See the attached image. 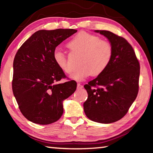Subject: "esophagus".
<instances>
[{"label": "esophagus", "mask_w": 153, "mask_h": 153, "mask_svg": "<svg viewBox=\"0 0 153 153\" xmlns=\"http://www.w3.org/2000/svg\"><path fill=\"white\" fill-rule=\"evenodd\" d=\"M77 89H82V88H83V86H82L81 84H79V83H77Z\"/></svg>", "instance_id": "esophagus-1"}]
</instances>
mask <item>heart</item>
<instances>
[{
	"label": "heart",
	"instance_id": "1",
	"mask_svg": "<svg viewBox=\"0 0 153 153\" xmlns=\"http://www.w3.org/2000/svg\"><path fill=\"white\" fill-rule=\"evenodd\" d=\"M67 46L74 53L82 55L79 63L81 67L70 76L71 78L77 81H83L91 75L99 76L105 71L112 59L113 50L111 43L91 33L85 32L77 33ZM53 58L64 72L70 74L73 71L63 51L56 49Z\"/></svg>",
	"mask_w": 153,
	"mask_h": 153
}]
</instances>
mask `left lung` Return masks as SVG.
<instances>
[{
	"label": "left lung",
	"mask_w": 153,
	"mask_h": 153,
	"mask_svg": "<svg viewBox=\"0 0 153 153\" xmlns=\"http://www.w3.org/2000/svg\"><path fill=\"white\" fill-rule=\"evenodd\" d=\"M112 45V59L105 71L84 85L88 92L84 110L95 122L111 123L125 116L138 95L140 63L125 38L109 31L95 30Z\"/></svg>",
	"instance_id": "obj_1"
}]
</instances>
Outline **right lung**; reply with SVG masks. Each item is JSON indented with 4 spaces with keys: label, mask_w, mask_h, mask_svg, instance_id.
Segmentation results:
<instances>
[{
    "label": "right lung",
    "mask_w": 153,
    "mask_h": 153,
    "mask_svg": "<svg viewBox=\"0 0 153 153\" xmlns=\"http://www.w3.org/2000/svg\"><path fill=\"white\" fill-rule=\"evenodd\" d=\"M76 32L74 29L37 31L15 55L13 92L23 115L33 123L47 125L59 120L63 101L76 91L74 80L59 84L66 76L53 58L56 46Z\"/></svg>",
    "instance_id": "right-lung-1"
}]
</instances>
